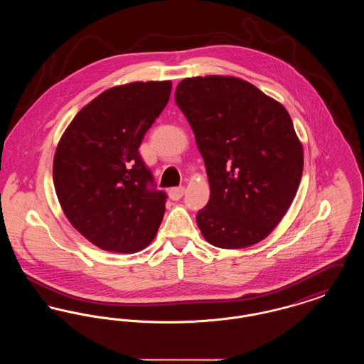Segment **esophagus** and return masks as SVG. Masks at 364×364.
Returning a JSON list of instances; mask_svg holds the SVG:
<instances>
[{
    "mask_svg": "<svg viewBox=\"0 0 364 364\" xmlns=\"http://www.w3.org/2000/svg\"><path fill=\"white\" fill-rule=\"evenodd\" d=\"M184 187H176V188H172V190L169 191V198L172 199V200H178L183 195H184Z\"/></svg>",
    "mask_w": 364,
    "mask_h": 364,
    "instance_id": "34e87169",
    "label": "esophagus"
}]
</instances>
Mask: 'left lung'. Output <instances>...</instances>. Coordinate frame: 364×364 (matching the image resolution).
Instances as JSON below:
<instances>
[{
    "label": "left lung",
    "instance_id": "8db88e82",
    "mask_svg": "<svg viewBox=\"0 0 364 364\" xmlns=\"http://www.w3.org/2000/svg\"><path fill=\"white\" fill-rule=\"evenodd\" d=\"M205 159L208 203L196 215L203 237L237 250L267 237L300 184L303 146L287 109L235 76H196L174 92Z\"/></svg>",
    "mask_w": 364,
    "mask_h": 364
}]
</instances>
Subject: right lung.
Masks as SVG:
<instances>
[{
  "label": "right lung",
  "instance_id": "add662e5",
  "mask_svg": "<svg viewBox=\"0 0 364 364\" xmlns=\"http://www.w3.org/2000/svg\"><path fill=\"white\" fill-rule=\"evenodd\" d=\"M171 91V80L112 87L73 117L57 144L58 202L70 225L104 251H141L162 223L166 195L149 188L153 176L138 149Z\"/></svg>",
  "mask_w": 364,
  "mask_h": 364
}]
</instances>
